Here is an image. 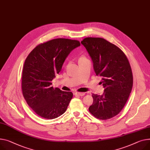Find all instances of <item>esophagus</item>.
<instances>
[{
  "mask_svg": "<svg viewBox=\"0 0 150 150\" xmlns=\"http://www.w3.org/2000/svg\"><path fill=\"white\" fill-rule=\"evenodd\" d=\"M74 94L75 96H84L85 95L84 93H81V92H75Z\"/></svg>",
  "mask_w": 150,
  "mask_h": 150,
  "instance_id": "1",
  "label": "esophagus"
}]
</instances>
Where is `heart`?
Segmentation results:
<instances>
[{"label":"heart","instance_id":"b5f03b06","mask_svg":"<svg viewBox=\"0 0 150 150\" xmlns=\"http://www.w3.org/2000/svg\"><path fill=\"white\" fill-rule=\"evenodd\" d=\"M85 58H86L85 57L82 56V57H81L80 58H79V60H80V59H85Z\"/></svg>","mask_w":150,"mask_h":150}]
</instances>
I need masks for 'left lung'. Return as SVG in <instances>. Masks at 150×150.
Wrapping results in <instances>:
<instances>
[{"label": "left lung", "mask_w": 150, "mask_h": 150, "mask_svg": "<svg viewBox=\"0 0 150 150\" xmlns=\"http://www.w3.org/2000/svg\"><path fill=\"white\" fill-rule=\"evenodd\" d=\"M81 43L92 58L96 75L102 76L104 88L102 95L92 94L89 112L107 120L118 115L128 100L133 83L132 68L122 50L103 38L87 37Z\"/></svg>", "instance_id": "obj_1"}]
</instances>
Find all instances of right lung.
Segmentation results:
<instances>
[{
	"label": "right lung",
	"mask_w": 150,
	"mask_h": 150,
	"mask_svg": "<svg viewBox=\"0 0 150 150\" xmlns=\"http://www.w3.org/2000/svg\"><path fill=\"white\" fill-rule=\"evenodd\" d=\"M80 46L75 40L55 38L37 46L25 59L22 90L28 105L42 117L52 119L63 115L73 97L52 86L68 55Z\"/></svg>",
	"instance_id": "1"
}]
</instances>
